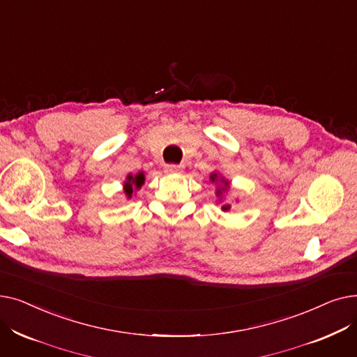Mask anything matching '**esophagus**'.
Returning <instances> with one entry per match:
<instances>
[{
    "label": "esophagus",
    "mask_w": 357,
    "mask_h": 357,
    "mask_svg": "<svg viewBox=\"0 0 357 357\" xmlns=\"http://www.w3.org/2000/svg\"><path fill=\"white\" fill-rule=\"evenodd\" d=\"M182 169H183L182 165H166L165 172L166 174H181Z\"/></svg>",
    "instance_id": "1"
}]
</instances>
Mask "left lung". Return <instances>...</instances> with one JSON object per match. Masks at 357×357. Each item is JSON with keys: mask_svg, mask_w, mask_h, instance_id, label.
<instances>
[{"mask_svg": "<svg viewBox=\"0 0 357 357\" xmlns=\"http://www.w3.org/2000/svg\"><path fill=\"white\" fill-rule=\"evenodd\" d=\"M210 178H211V181H213V182L218 179L217 174H213V175H211ZM221 182H224V186H221V188H218V190H217V197H221V194H222L224 191H227V188H229V182H227V181H222V179H221ZM222 210H224V211H227V210H230V205H229V204H226V205H222Z\"/></svg>", "mask_w": 357, "mask_h": 357, "instance_id": "left-lung-1", "label": "left lung"}]
</instances>
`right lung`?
<instances>
[{
    "label": "right lung",
    "instance_id": "1",
    "mask_svg": "<svg viewBox=\"0 0 357 357\" xmlns=\"http://www.w3.org/2000/svg\"><path fill=\"white\" fill-rule=\"evenodd\" d=\"M143 182H144V176H143L142 172L137 174L136 176L128 175L127 182H126V185H124V192L127 194V197L130 198L131 194H133V185L136 186V188H140V186L143 185Z\"/></svg>",
    "mask_w": 357,
    "mask_h": 357
}]
</instances>
